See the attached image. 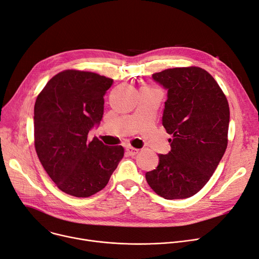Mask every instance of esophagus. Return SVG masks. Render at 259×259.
<instances>
[{
	"mask_svg": "<svg viewBox=\"0 0 259 259\" xmlns=\"http://www.w3.org/2000/svg\"><path fill=\"white\" fill-rule=\"evenodd\" d=\"M126 151H127V153L129 154V155H135V154H138L139 153V149H135V148H133V147H131V146H127L126 147Z\"/></svg>",
	"mask_w": 259,
	"mask_h": 259,
	"instance_id": "esophagus-1",
	"label": "esophagus"
}]
</instances>
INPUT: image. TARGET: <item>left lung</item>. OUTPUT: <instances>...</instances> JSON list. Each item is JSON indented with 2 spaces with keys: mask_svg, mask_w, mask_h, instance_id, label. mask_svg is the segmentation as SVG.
<instances>
[{
  "mask_svg": "<svg viewBox=\"0 0 259 259\" xmlns=\"http://www.w3.org/2000/svg\"><path fill=\"white\" fill-rule=\"evenodd\" d=\"M167 90L162 126L171 150L158 155L146 173L153 191L166 199L188 198L205 186L228 145L229 104L213 76L199 67L172 68L152 74Z\"/></svg>",
  "mask_w": 259,
  "mask_h": 259,
  "instance_id": "left-lung-1",
  "label": "left lung"
}]
</instances>
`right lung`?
<instances>
[{"mask_svg":"<svg viewBox=\"0 0 259 259\" xmlns=\"http://www.w3.org/2000/svg\"><path fill=\"white\" fill-rule=\"evenodd\" d=\"M113 79L65 70L54 75L35 101L34 146L40 164L63 192L88 197L106 187L124 156L121 146L87 139L104 114Z\"/></svg>","mask_w":259,"mask_h":259,"instance_id":"right-lung-1","label":"right lung"}]
</instances>
